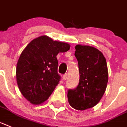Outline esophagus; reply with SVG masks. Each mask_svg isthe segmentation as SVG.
<instances>
[{
	"instance_id": "34e87169",
	"label": "esophagus",
	"mask_w": 127,
	"mask_h": 127,
	"mask_svg": "<svg viewBox=\"0 0 127 127\" xmlns=\"http://www.w3.org/2000/svg\"><path fill=\"white\" fill-rule=\"evenodd\" d=\"M67 77H68L67 73H65V75H63V77H62L63 80H67Z\"/></svg>"
}]
</instances>
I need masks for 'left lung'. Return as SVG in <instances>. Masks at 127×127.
<instances>
[{
  "instance_id": "8db88e82",
  "label": "left lung",
  "mask_w": 127,
  "mask_h": 127,
  "mask_svg": "<svg viewBox=\"0 0 127 127\" xmlns=\"http://www.w3.org/2000/svg\"><path fill=\"white\" fill-rule=\"evenodd\" d=\"M75 56L78 60L80 79L76 88L67 92L70 105L77 110L95 106L100 101L108 83L106 60L95 47L77 45Z\"/></svg>"
}]
</instances>
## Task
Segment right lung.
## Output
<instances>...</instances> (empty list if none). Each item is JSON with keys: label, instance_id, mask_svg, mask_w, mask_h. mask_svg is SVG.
<instances>
[{"label": "right lung", "instance_id": "add662e5", "mask_svg": "<svg viewBox=\"0 0 127 127\" xmlns=\"http://www.w3.org/2000/svg\"><path fill=\"white\" fill-rule=\"evenodd\" d=\"M69 49L68 43L42 35L33 39L23 51L17 64V82L30 102L40 104L50 97L61 78L57 71L56 56Z\"/></svg>", "mask_w": 127, "mask_h": 127}]
</instances>
